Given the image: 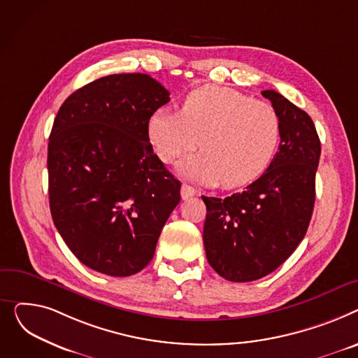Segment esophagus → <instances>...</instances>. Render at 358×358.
<instances>
[{
	"label": "esophagus",
	"mask_w": 358,
	"mask_h": 358,
	"mask_svg": "<svg viewBox=\"0 0 358 358\" xmlns=\"http://www.w3.org/2000/svg\"><path fill=\"white\" fill-rule=\"evenodd\" d=\"M180 195H182V199H189L196 195V189L191 185L187 183H183L182 185V189H180Z\"/></svg>",
	"instance_id": "34e87169"
}]
</instances>
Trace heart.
<instances>
[{
    "instance_id": "b5f03b06",
    "label": "heart",
    "mask_w": 358,
    "mask_h": 358,
    "mask_svg": "<svg viewBox=\"0 0 358 358\" xmlns=\"http://www.w3.org/2000/svg\"><path fill=\"white\" fill-rule=\"evenodd\" d=\"M149 138L164 163L203 150L180 163L179 171L205 185L234 189L260 178L280 140V121L268 103L233 88L205 85L189 92L180 113L157 110Z\"/></svg>"
}]
</instances>
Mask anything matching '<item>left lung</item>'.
<instances>
[{
  "instance_id": "left-lung-1",
  "label": "left lung",
  "mask_w": 358,
  "mask_h": 358,
  "mask_svg": "<svg viewBox=\"0 0 358 358\" xmlns=\"http://www.w3.org/2000/svg\"><path fill=\"white\" fill-rule=\"evenodd\" d=\"M280 121L279 152L241 194L202 196L206 205V259L229 282H253L285 263L303 240L315 203L321 141L312 118L267 90Z\"/></svg>"
}]
</instances>
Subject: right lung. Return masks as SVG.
I'll return each instance as SVG.
<instances>
[{
	"label": "right lung",
	"instance_id": "obj_1",
	"mask_svg": "<svg viewBox=\"0 0 358 358\" xmlns=\"http://www.w3.org/2000/svg\"><path fill=\"white\" fill-rule=\"evenodd\" d=\"M145 73L99 78L62 103L49 137L50 213L63 241L90 268L131 276L155 256L180 201V182L149 138V120L171 101Z\"/></svg>",
	"mask_w": 358,
	"mask_h": 358
}]
</instances>
